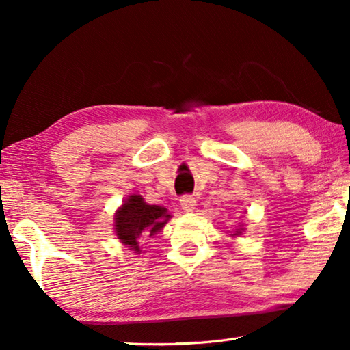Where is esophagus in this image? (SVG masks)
<instances>
[{
  "mask_svg": "<svg viewBox=\"0 0 350 350\" xmlns=\"http://www.w3.org/2000/svg\"><path fill=\"white\" fill-rule=\"evenodd\" d=\"M180 205L185 212H193V210L196 208V198L191 194H186L180 199Z\"/></svg>",
  "mask_w": 350,
  "mask_h": 350,
  "instance_id": "1",
  "label": "esophagus"
}]
</instances>
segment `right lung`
Wrapping results in <instances>:
<instances>
[{
    "label": "right lung",
    "instance_id": "add662e5",
    "mask_svg": "<svg viewBox=\"0 0 350 350\" xmlns=\"http://www.w3.org/2000/svg\"><path fill=\"white\" fill-rule=\"evenodd\" d=\"M170 215L159 205H148L142 196L133 194L129 198L122 207L116 212V236L121 239L124 245L131 247V250L140 253L138 239L142 236H154L165 226Z\"/></svg>",
    "mask_w": 350,
    "mask_h": 350
}]
</instances>
